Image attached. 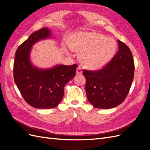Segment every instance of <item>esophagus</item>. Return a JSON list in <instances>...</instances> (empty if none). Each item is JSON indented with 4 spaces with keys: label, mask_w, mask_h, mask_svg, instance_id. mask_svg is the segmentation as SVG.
Instances as JSON below:
<instances>
[{
    "label": "esophagus",
    "mask_w": 150,
    "mask_h": 150,
    "mask_svg": "<svg viewBox=\"0 0 150 150\" xmlns=\"http://www.w3.org/2000/svg\"><path fill=\"white\" fill-rule=\"evenodd\" d=\"M82 72H83V71H82V69H81V68L80 67H77V69H76V74H82Z\"/></svg>",
    "instance_id": "obj_1"
}]
</instances>
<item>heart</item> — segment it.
<instances>
[{"label":"heart","mask_w":150,"mask_h":150,"mask_svg":"<svg viewBox=\"0 0 150 150\" xmlns=\"http://www.w3.org/2000/svg\"><path fill=\"white\" fill-rule=\"evenodd\" d=\"M69 44L72 51L79 52V59L83 66L92 70L99 69L108 64L117 50L114 39L93 32L72 34Z\"/></svg>","instance_id":"obj_1"}]
</instances>
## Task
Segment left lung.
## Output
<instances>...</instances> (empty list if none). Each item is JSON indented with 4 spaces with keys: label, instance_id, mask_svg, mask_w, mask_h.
I'll return each mask as SVG.
<instances>
[{
    "label": "left lung",
    "instance_id": "obj_1",
    "mask_svg": "<svg viewBox=\"0 0 150 150\" xmlns=\"http://www.w3.org/2000/svg\"><path fill=\"white\" fill-rule=\"evenodd\" d=\"M119 51L111 61L98 71L84 70L86 92L96 108L110 109L124 101L134 78V64L129 48L117 40Z\"/></svg>",
    "mask_w": 150,
    "mask_h": 150
}]
</instances>
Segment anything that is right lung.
Here are the masks:
<instances>
[{
	"label": "right lung",
	"instance_id": "add662e5",
	"mask_svg": "<svg viewBox=\"0 0 150 150\" xmlns=\"http://www.w3.org/2000/svg\"><path fill=\"white\" fill-rule=\"evenodd\" d=\"M51 32L44 28L34 32L17 48L13 62V79L24 100L35 108L56 107L64 96V86L76 75L78 65H57L47 69L32 64L30 52L38 41L50 38Z\"/></svg>",
	"mask_w": 150,
	"mask_h": 150
}]
</instances>
